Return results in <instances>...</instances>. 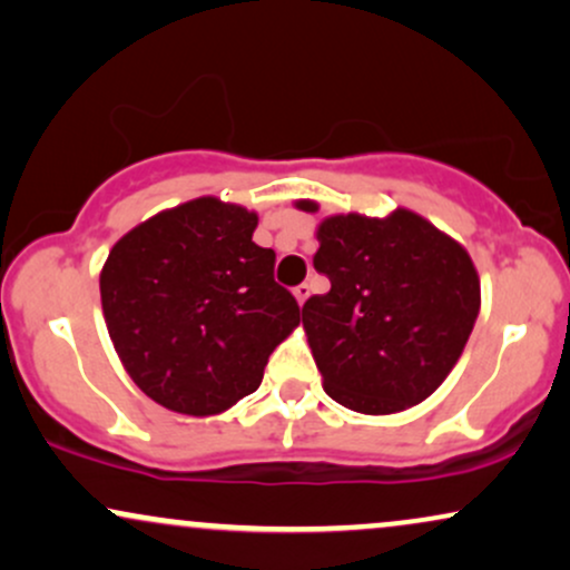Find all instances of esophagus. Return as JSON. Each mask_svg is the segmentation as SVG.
<instances>
[{"mask_svg":"<svg viewBox=\"0 0 570 570\" xmlns=\"http://www.w3.org/2000/svg\"><path fill=\"white\" fill-rule=\"evenodd\" d=\"M294 297H297L299 305H305V299L309 297V286H307V284H299V286H294Z\"/></svg>","mask_w":570,"mask_h":570,"instance_id":"1","label":"esophagus"}]
</instances>
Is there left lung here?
I'll return each mask as SVG.
<instances>
[{"label":"left lung","instance_id":"1","mask_svg":"<svg viewBox=\"0 0 570 570\" xmlns=\"http://www.w3.org/2000/svg\"><path fill=\"white\" fill-rule=\"evenodd\" d=\"M297 207L318 210L307 199ZM318 242L313 265L331 289L305 302L302 326L328 397L389 415L434 394L479 318L468 252L402 207L389 218L331 215Z\"/></svg>","mask_w":570,"mask_h":570}]
</instances>
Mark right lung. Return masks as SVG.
<instances>
[{"label":"right lung","instance_id":"obj_1","mask_svg":"<svg viewBox=\"0 0 570 570\" xmlns=\"http://www.w3.org/2000/svg\"><path fill=\"white\" fill-rule=\"evenodd\" d=\"M257 215L215 197L157 213L110 249L99 294L120 363L147 397L218 415L255 392L271 352L299 326L257 247Z\"/></svg>","mask_w":570,"mask_h":570}]
</instances>
